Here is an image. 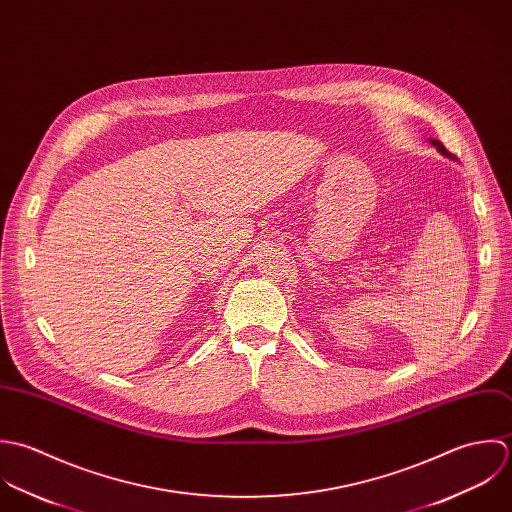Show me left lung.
<instances>
[{
    "instance_id": "8db88e82",
    "label": "left lung",
    "mask_w": 512,
    "mask_h": 512,
    "mask_svg": "<svg viewBox=\"0 0 512 512\" xmlns=\"http://www.w3.org/2000/svg\"><path fill=\"white\" fill-rule=\"evenodd\" d=\"M427 142H429L431 146H435V148L439 150V154H443L445 158H449V160L453 158V154H449V152H447V148H445V146H443L439 140H435V138H427Z\"/></svg>"
}]
</instances>
